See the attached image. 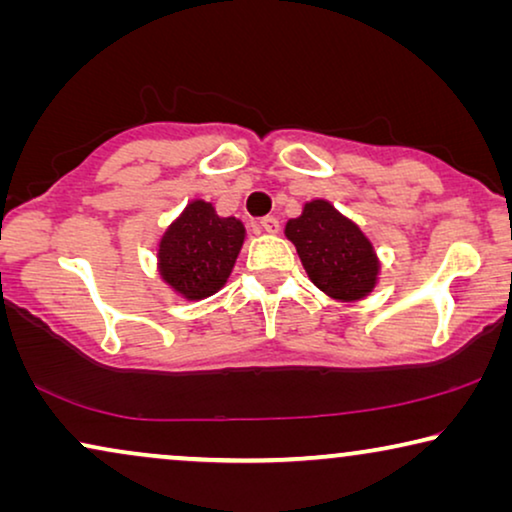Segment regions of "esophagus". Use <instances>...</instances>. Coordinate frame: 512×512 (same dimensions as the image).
Masks as SVG:
<instances>
[{"mask_svg":"<svg viewBox=\"0 0 512 512\" xmlns=\"http://www.w3.org/2000/svg\"><path fill=\"white\" fill-rule=\"evenodd\" d=\"M261 228L265 230V233L275 235V233H279V219H275V216H263Z\"/></svg>","mask_w":512,"mask_h":512,"instance_id":"1","label":"esophagus"}]
</instances>
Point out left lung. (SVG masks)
<instances>
[{
    "mask_svg": "<svg viewBox=\"0 0 512 512\" xmlns=\"http://www.w3.org/2000/svg\"><path fill=\"white\" fill-rule=\"evenodd\" d=\"M284 233L296 244L312 284L335 300L354 303L375 289L380 261L363 230L328 200L305 202Z\"/></svg>",
    "mask_w": 512,
    "mask_h": 512,
    "instance_id": "1",
    "label": "left lung"
}]
</instances>
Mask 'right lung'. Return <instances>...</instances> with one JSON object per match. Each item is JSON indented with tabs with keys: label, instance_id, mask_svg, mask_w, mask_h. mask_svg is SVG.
I'll list each match as a JSON object with an SVG mask.
<instances>
[{
	"label": "right lung",
	"instance_id": "add662e5",
	"mask_svg": "<svg viewBox=\"0 0 512 512\" xmlns=\"http://www.w3.org/2000/svg\"><path fill=\"white\" fill-rule=\"evenodd\" d=\"M244 235L242 221L219 216L212 202H188L160 237V277L186 300L214 296L233 272Z\"/></svg>",
	"mask_w": 512,
	"mask_h": 512
}]
</instances>
